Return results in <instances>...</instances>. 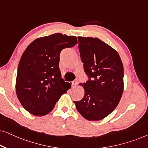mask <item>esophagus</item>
Wrapping results in <instances>:
<instances>
[{
    "label": "esophagus",
    "instance_id": "1",
    "mask_svg": "<svg viewBox=\"0 0 148 148\" xmlns=\"http://www.w3.org/2000/svg\"><path fill=\"white\" fill-rule=\"evenodd\" d=\"M77 80H75V81H73V82H72L73 87H75L77 86Z\"/></svg>",
    "mask_w": 148,
    "mask_h": 148
}]
</instances>
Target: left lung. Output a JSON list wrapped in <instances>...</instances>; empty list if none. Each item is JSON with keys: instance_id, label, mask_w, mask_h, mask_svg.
I'll use <instances>...</instances> for the list:
<instances>
[{"instance_id": "left-lung-1", "label": "left lung", "mask_w": 148, "mask_h": 148, "mask_svg": "<svg viewBox=\"0 0 148 148\" xmlns=\"http://www.w3.org/2000/svg\"><path fill=\"white\" fill-rule=\"evenodd\" d=\"M77 38L81 60L89 79L83 84L84 98L73 102L87 120H102L116 108L122 96V61L116 50L98 38Z\"/></svg>"}]
</instances>
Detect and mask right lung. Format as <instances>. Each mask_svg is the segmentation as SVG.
Listing matches in <instances>:
<instances>
[{"label": "right lung", "instance_id": "right-lung-1", "mask_svg": "<svg viewBox=\"0 0 148 148\" xmlns=\"http://www.w3.org/2000/svg\"><path fill=\"white\" fill-rule=\"evenodd\" d=\"M77 44L75 36L54 34L35 40L24 51L18 65L16 93L31 114H47L71 88L61 78L60 53Z\"/></svg>", "mask_w": 148, "mask_h": 148}]
</instances>
